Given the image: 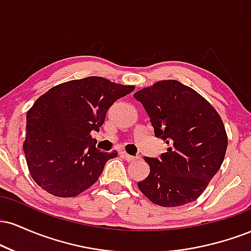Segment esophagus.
<instances>
[{
  "instance_id": "obj_1",
  "label": "esophagus",
  "mask_w": 251,
  "mask_h": 251,
  "mask_svg": "<svg viewBox=\"0 0 251 251\" xmlns=\"http://www.w3.org/2000/svg\"><path fill=\"white\" fill-rule=\"evenodd\" d=\"M123 155H124V158H125V159L127 160V162H134V160L138 159V157H134V155H131V154L126 153V152H123Z\"/></svg>"
}]
</instances>
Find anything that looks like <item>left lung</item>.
<instances>
[{
  "label": "left lung",
  "instance_id": "obj_1",
  "mask_svg": "<svg viewBox=\"0 0 251 251\" xmlns=\"http://www.w3.org/2000/svg\"><path fill=\"white\" fill-rule=\"evenodd\" d=\"M154 128L169 145L160 159L145 157L150 175L138 188L165 208L197 200L224 160L227 135L222 118L200 93L177 80H162L135 92Z\"/></svg>",
  "mask_w": 251,
  "mask_h": 251
}]
</instances>
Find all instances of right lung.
I'll use <instances>...</instances> for the list:
<instances>
[{"mask_svg":"<svg viewBox=\"0 0 251 251\" xmlns=\"http://www.w3.org/2000/svg\"><path fill=\"white\" fill-rule=\"evenodd\" d=\"M134 86L88 76L54 86L27 113L24 152L36 184L56 197H75L93 185L118 152L96 148L107 109Z\"/></svg>","mask_w":251,"mask_h":251,"instance_id":"right-lung-1","label":"right lung"}]
</instances>
